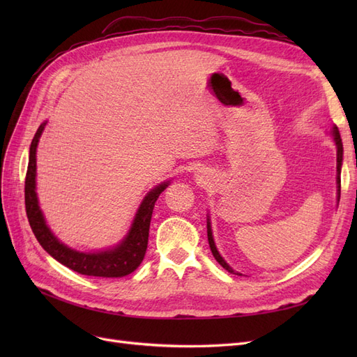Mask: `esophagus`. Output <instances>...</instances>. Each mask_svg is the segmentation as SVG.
Masks as SVG:
<instances>
[{
  "label": "esophagus",
  "mask_w": 357,
  "mask_h": 357,
  "mask_svg": "<svg viewBox=\"0 0 357 357\" xmlns=\"http://www.w3.org/2000/svg\"><path fill=\"white\" fill-rule=\"evenodd\" d=\"M197 177H198L197 180H199L201 183H204V181H205V178H207V176H205V172H202V171H201V172H198Z\"/></svg>",
  "instance_id": "1"
}]
</instances>
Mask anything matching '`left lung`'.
Instances as JSON below:
<instances>
[{"instance_id": "8db88e82", "label": "left lung", "mask_w": 357, "mask_h": 357, "mask_svg": "<svg viewBox=\"0 0 357 357\" xmlns=\"http://www.w3.org/2000/svg\"><path fill=\"white\" fill-rule=\"evenodd\" d=\"M332 137H333V142L335 144H337V188H338V201H340V195H341V165H342V142H341V135H340V131L337 126L332 128L331 131ZM207 236H208V244H210V248H211V253L214 256L215 261H218L226 271L231 273V274H236V275H241L240 273H235L234 269L225 262V259L220 256V253L218 252V248H215V244H214V240H213V232H211V225H210V219H207Z\"/></svg>"}]
</instances>
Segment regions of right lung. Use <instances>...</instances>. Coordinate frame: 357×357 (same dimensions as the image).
I'll use <instances>...</instances> for the list:
<instances>
[{
	"label": "right lung",
	"instance_id": "add662e5",
	"mask_svg": "<svg viewBox=\"0 0 357 357\" xmlns=\"http://www.w3.org/2000/svg\"><path fill=\"white\" fill-rule=\"evenodd\" d=\"M45 125L46 123L40 125L34 138H32L25 178V208L29 226L32 232H34L37 241L53 259H56L62 265H66L73 269V271L83 275L125 277L134 273L139 264L143 262L147 250L150 220H152L155 202L169 183H162V185L156 186L147 193L135 214V219L131 229H129V234L117 247L100 253H82L73 250V248L67 247L66 244L59 243L56 236L50 232L38 207V199L36 193V152L38 138L43 129H45Z\"/></svg>",
	"mask_w": 357,
	"mask_h": 357
}]
</instances>
